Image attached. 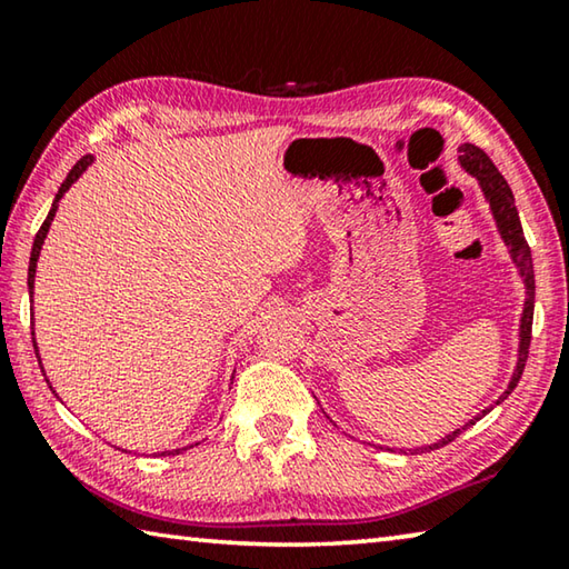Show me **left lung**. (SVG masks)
Returning <instances> with one entry per match:
<instances>
[{
    "mask_svg": "<svg viewBox=\"0 0 569 569\" xmlns=\"http://www.w3.org/2000/svg\"><path fill=\"white\" fill-rule=\"evenodd\" d=\"M459 152H461V156H459L461 166H465L471 172V176H477L481 190H485L489 206H492V213L497 218V226H499V230H502L505 243L509 246V250H512V258H515L517 266H519V273H522L525 283H527V301H525V316H522V341H519V361H517V371H515L512 381H509L507 391L502 393V397H499V401H502L505 397H509V393H512V389L517 387L519 379H522V371H525V363H527V353H529V341H532V316H535L532 253H529L525 230H522V223H519V216H517V208H515V196H512V190H509L507 180L502 178V172L495 168V162L489 160L487 152L481 150V148H477V146H469V142H467V146L459 148ZM475 421H469V423H475ZM469 423H467V427H469ZM467 427L451 431L449 437H445V439L439 441V445L429 447V449H439V447L449 445V441H455Z\"/></svg>",
    "mask_w": 569,
    "mask_h": 569,
    "instance_id": "left-lung-1",
    "label": "left lung"
}]
</instances>
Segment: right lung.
Masks as SVG:
<instances>
[{"instance_id": "obj_1", "label": "right lung", "mask_w": 569, "mask_h": 569, "mask_svg": "<svg viewBox=\"0 0 569 569\" xmlns=\"http://www.w3.org/2000/svg\"><path fill=\"white\" fill-rule=\"evenodd\" d=\"M92 162V156H84V158H80L74 162V168L67 172V178H64V182L60 186V190H57V198H54V203H52V210L50 213H47V218H44V223H42V228L37 230V236H34V243H32V256H30V271H27V286H30V296H32V288H34V268H37V258H40V248H42V243H44V236H47V230H50V223H52V218H54V210H57V203H60V198L64 196V190L72 186V182L82 176L84 172V168H88ZM34 351H37V343H34ZM52 389V387H50ZM178 451H182V449H178Z\"/></svg>"}]
</instances>
